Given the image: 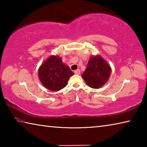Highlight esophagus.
<instances>
[{
  "label": "esophagus",
  "instance_id": "34e87169",
  "mask_svg": "<svg viewBox=\"0 0 147 147\" xmlns=\"http://www.w3.org/2000/svg\"><path fill=\"white\" fill-rule=\"evenodd\" d=\"M74 74H80V69H77V70H75L74 71Z\"/></svg>",
  "mask_w": 147,
  "mask_h": 147
}]
</instances>
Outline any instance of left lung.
Returning a JSON list of instances; mask_svg holds the SVG:
<instances>
[{"label": "left lung", "instance_id": "8db88e82", "mask_svg": "<svg viewBox=\"0 0 147 147\" xmlns=\"http://www.w3.org/2000/svg\"><path fill=\"white\" fill-rule=\"evenodd\" d=\"M111 73V67L108 62L100 55H96L89 59L88 66L82 76L89 87L98 89L108 82Z\"/></svg>", "mask_w": 147, "mask_h": 147}]
</instances>
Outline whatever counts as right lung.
<instances>
[{
  "label": "right lung",
  "instance_id": "add662e5",
  "mask_svg": "<svg viewBox=\"0 0 147 147\" xmlns=\"http://www.w3.org/2000/svg\"><path fill=\"white\" fill-rule=\"evenodd\" d=\"M73 74L69 66L62 62L60 57L55 55L47 58L38 69V77L41 84L53 91L64 88Z\"/></svg>",
  "mask_w": 147,
  "mask_h": 147
}]
</instances>
